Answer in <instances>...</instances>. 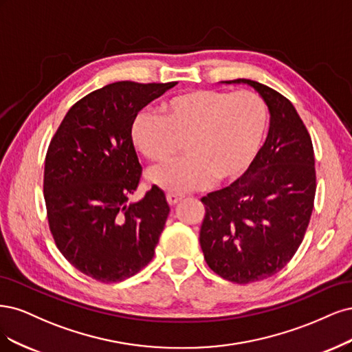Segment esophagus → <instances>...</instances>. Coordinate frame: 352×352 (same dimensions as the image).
<instances>
[{
	"mask_svg": "<svg viewBox=\"0 0 352 352\" xmlns=\"http://www.w3.org/2000/svg\"><path fill=\"white\" fill-rule=\"evenodd\" d=\"M166 200L169 203V206H175L177 203H179L181 200H183V196H181V195H173V192H168Z\"/></svg>",
	"mask_w": 352,
	"mask_h": 352,
	"instance_id": "34e87169",
	"label": "esophagus"
}]
</instances>
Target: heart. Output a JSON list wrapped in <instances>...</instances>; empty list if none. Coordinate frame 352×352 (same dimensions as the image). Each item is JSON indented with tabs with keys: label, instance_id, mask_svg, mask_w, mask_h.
I'll list each match as a JSON object with an SVG mask.
<instances>
[{
	"label": "heart",
	"instance_id": "obj_1",
	"mask_svg": "<svg viewBox=\"0 0 352 352\" xmlns=\"http://www.w3.org/2000/svg\"><path fill=\"white\" fill-rule=\"evenodd\" d=\"M269 126L267 108L252 92L190 90L169 98L162 117L151 111L134 116L130 138L147 161L166 162L183 144L184 156L149 173L155 186L173 192L191 191L241 177L262 147Z\"/></svg>",
	"mask_w": 352,
	"mask_h": 352
}]
</instances>
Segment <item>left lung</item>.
Returning <instances> with one entry per match:
<instances>
[{"label":"left lung","mask_w":352,"mask_h":352,"mask_svg":"<svg viewBox=\"0 0 352 352\" xmlns=\"http://www.w3.org/2000/svg\"><path fill=\"white\" fill-rule=\"evenodd\" d=\"M263 98L270 112L267 139L247 173L201 197L206 214L200 247L209 267L235 283L266 279L298 250L313 212L314 152L291 102L262 83L236 78Z\"/></svg>","instance_id":"1"}]
</instances>
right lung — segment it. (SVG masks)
<instances>
[{
	"instance_id": "obj_1",
	"label": "right lung",
	"mask_w": 352,
	"mask_h": 352,
	"mask_svg": "<svg viewBox=\"0 0 352 352\" xmlns=\"http://www.w3.org/2000/svg\"><path fill=\"white\" fill-rule=\"evenodd\" d=\"M175 85L98 89L70 108L48 147L43 195L55 244L99 282L127 279L153 258L169 205L156 186L129 203L142 174L130 127L142 108Z\"/></svg>"
}]
</instances>
